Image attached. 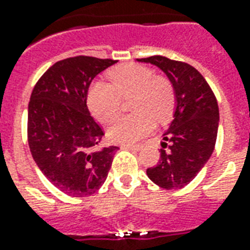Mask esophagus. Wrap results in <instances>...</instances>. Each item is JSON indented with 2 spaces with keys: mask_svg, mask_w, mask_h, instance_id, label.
Segmentation results:
<instances>
[{
  "mask_svg": "<svg viewBox=\"0 0 250 250\" xmlns=\"http://www.w3.org/2000/svg\"><path fill=\"white\" fill-rule=\"evenodd\" d=\"M121 149L125 150H133V151H138L141 149L140 145H123L121 146Z\"/></svg>",
  "mask_w": 250,
  "mask_h": 250,
  "instance_id": "obj_1",
  "label": "esophagus"
}]
</instances>
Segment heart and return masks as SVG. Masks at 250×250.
<instances>
[{"label":"heart","instance_id":"obj_1","mask_svg":"<svg viewBox=\"0 0 250 250\" xmlns=\"http://www.w3.org/2000/svg\"><path fill=\"white\" fill-rule=\"evenodd\" d=\"M110 83L96 80L88 89V108L95 117L109 124L121 109V99H130L134 113L123 116L109 127L110 141L121 145L134 144L155 126V118L165 121L175 106V89L171 80L154 75L145 65L127 63L108 72Z\"/></svg>","mask_w":250,"mask_h":250}]
</instances>
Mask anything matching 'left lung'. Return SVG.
<instances>
[{"label": "left lung", "instance_id": "obj_1", "mask_svg": "<svg viewBox=\"0 0 250 250\" xmlns=\"http://www.w3.org/2000/svg\"><path fill=\"white\" fill-rule=\"evenodd\" d=\"M137 61L162 69L174 85L176 101L174 120L163 133L161 159L146 174L162 188H182L198 175L215 149L219 127L216 97L192 65L161 55Z\"/></svg>", "mask_w": 250, "mask_h": 250}]
</instances>
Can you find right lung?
<instances>
[{"mask_svg":"<svg viewBox=\"0 0 250 250\" xmlns=\"http://www.w3.org/2000/svg\"><path fill=\"white\" fill-rule=\"evenodd\" d=\"M117 61L74 56L41 76L29 103L27 140L34 161L69 196L96 192L108 176L117 146H97L104 130L87 106L89 84Z\"/></svg>","mask_w":250,"mask_h":250,"instance_id":"1","label":"right lung"}]
</instances>
